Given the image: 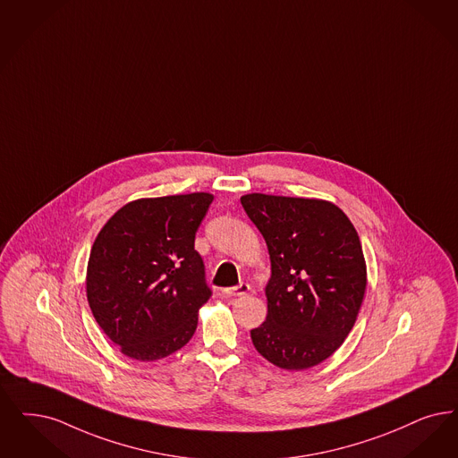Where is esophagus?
<instances>
[{"label": "esophagus", "instance_id": "1", "mask_svg": "<svg viewBox=\"0 0 458 458\" xmlns=\"http://www.w3.org/2000/svg\"><path fill=\"white\" fill-rule=\"evenodd\" d=\"M250 290L249 284L245 283H240L237 286H232V288H225L223 293L228 294V296H242V294H247V292Z\"/></svg>", "mask_w": 458, "mask_h": 458}]
</instances>
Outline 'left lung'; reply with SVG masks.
<instances>
[{
    "mask_svg": "<svg viewBox=\"0 0 458 458\" xmlns=\"http://www.w3.org/2000/svg\"><path fill=\"white\" fill-rule=\"evenodd\" d=\"M240 202L271 256L267 317L250 330L257 351L284 369L327 360L352 329L366 290L360 237L329 201L247 194Z\"/></svg>",
    "mask_w": 458,
    "mask_h": 458,
    "instance_id": "1",
    "label": "left lung"
}]
</instances>
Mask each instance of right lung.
<instances>
[{"instance_id": "1", "label": "right lung", "mask_w": 458, "mask_h": 458, "mask_svg": "<svg viewBox=\"0 0 458 458\" xmlns=\"http://www.w3.org/2000/svg\"><path fill=\"white\" fill-rule=\"evenodd\" d=\"M213 196L194 192L123 206L93 242L87 298L121 351L155 361L183 348L211 298L196 232Z\"/></svg>"}]
</instances>
